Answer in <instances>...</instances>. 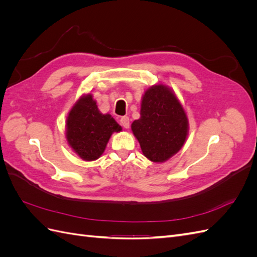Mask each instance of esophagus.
<instances>
[{"instance_id":"obj_1","label":"esophagus","mask_w":257,"mask_h":257,"mask_svg":"<svg viewBox=\"0 0 257 257\" xmlns=\"http://www.w3.org/2000/svg\"><path fill=\"white\" fill-rule=\"evenodd\" d=\"M120 123L121 125L124 127V128H128L130 127V118L128 116H122V118L120 119Z\"/></svg>"}]
</instances>
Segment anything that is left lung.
<instances>
[{
  "instance_id": "obj_1",
  "label": "left lung",
  "mask_w": 257,
  "mask_h": 257,
  "mask_svg": "<svg viewBox=\"0 0 257 257\" xmlns=\"http://www.w3.org/2000/svg\"><path fill=\"white\" fill-rule=\"evenodd\" d=\"M131 128L145 157L163 163L182 149L189 135V119L174 90L160 82L145 91L141 118Z\"/></svg>"
}]
</instances>
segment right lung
I'll use <instances>...</instances> for the list:
<instances>
[{
	"label": "right lung",
	"mask_w": 257,
	"mask_h": 257,
	"mask_svg": "<svg viewBox=\"0 0 257 257\" xmlns=\"http://www.w3.org/2000/svg\"><path fill=\"white\" fill-rule=\"evenodd\" d=\"M122 127L109 113H102L91 93L82 94L69 110L65 124L67 145L78 157L92 162L102 157L113 133Z\"/></svg>",
	"instance_id": "obj_1"
}]
</instances>
